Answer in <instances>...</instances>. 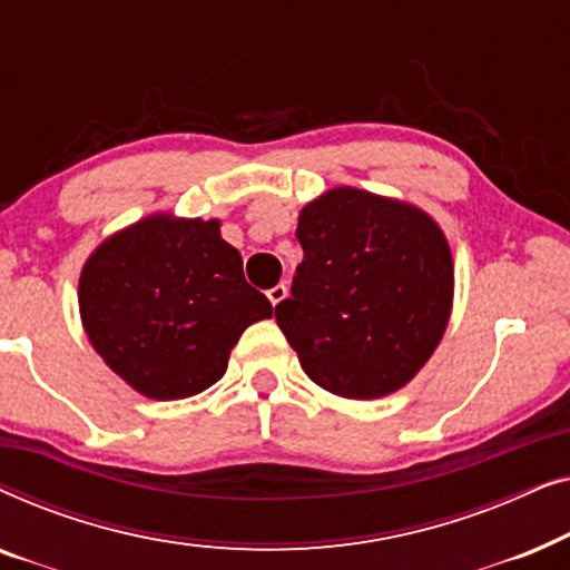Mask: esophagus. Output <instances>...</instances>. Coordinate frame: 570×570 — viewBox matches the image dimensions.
Here are the masks:
<instances>
[{"mask_svg": "<svg viewBox=\"0 0 570 570\" xmlns=\"http://www.w3.org/2000/svg\"><path fill=\"white\" fill-rule=\"evenodd\" d=\"M285 295H287V285L285 283H279V285L272 287V291H267V298H269L272 306H277L279 301H285Z\"/></svg>", "mask_w": 570, "mask_h": 570, "instance_id": "esophagus-1", "label": "esophagus"}]
</instances>
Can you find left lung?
<instances>
[{
	"label": "left lung",
	"mask_w": 570,
	"mask_h": 570,
	"mask_svg": "<svg viewBox=\"0 0 570 570\" xmlns=\"http://www.w3.org/2000/svg\"><path fill=\"white\" fill-rule=\"evenodd\" d=\"M303 262L277 326L308 379L379 400L428 363L454 301L449 240L423 209L340 186L301 209Z\"/></svg>",
	"instance_id": "8db88e82"
}]
</instances>
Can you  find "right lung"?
Returning <instances> with one entry per match:
<instances>
[{"instance_id": "add662e5", "label": "right lung", "mask_w": 570, "mask_h": 570, "mask_svg": "<svg viewBox=\"0 0 570 570\" xmlns=\"http://www.w3.org/2000/svg\"><path fill=\"white\" fill-rule=\"evenodd\" d=\"M80 316L108 368L168 402L220 381L238 337L272 316V303L246 283L220 223L150 215L85 262Z\"/></svg>"}]
</instances>
